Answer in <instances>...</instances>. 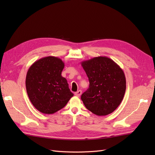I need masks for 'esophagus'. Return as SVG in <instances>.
I'll list each match as a JSON object with an SVG mask.
<instances>
[{
    "label": "esophagus",
    "instance_id": "1",
    "mask_svg": "<svg viewBox=\"0 0 155 155\" xmlns=\"http://www.w3.org/2000/svg\"><path fill=\"white\" fill-rule=\"evenodd\" d=\"M81 93H82V91H80V90H79V91H77L76 92H75V93H74V94L76 95V96H78V97H79V96H81Z\"/></svg>",
    "mask_w": 155,
    "mask_h": 155
}]
</instances>
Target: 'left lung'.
<instances>
[{
	"label": "left lung",
	"instance_id": "obj_1",
	"mask_svg": "<svg viewBox=\"0 0 155 155\" xmlns=\"http://www.w3.org/2000/svg\"><path fill=\"white\" fill-rule=\"evenodd\" d=\"M90 83L81 95L87 109L97 116L113 112L121 104L126 90L123 70L113 60L99 56L81 63Z\"/></svg>",
	"mask_w": 155,
	"mask_h": 155
}]
</instances>
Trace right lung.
<instances>
[{"mask_svg": "<svg viewBox=\"0 0 155 155\" xmlns=\"http://www.w3.org/2000/svg\"><path fill=\"white\" fill-rule=\"evenodd\" d=\"M64 67V63L60 58L48 56L37 60L28 70V96L32 105L42 113H55L74 96L66 78L61 76Z\"/></svg>", "mask_w": 155, "mask_h": 155, "instance_id": "add662e5", "label": "right lung"}]
</instances>
